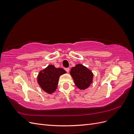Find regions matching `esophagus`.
Listing matches in <instances>:
<instances>
[{"label": "esophagus", "instance_id": "34e87169", "mask_svg": "<svg viewBox=\"0 0 134 134\" xmlns=\"http://www.w3.org/2000/svg\"><path fill=\"white\" fill-rule=\"evenodd\" d=\"M65 70L67 72H69V68H65Z\"/></svg>", "mask_w": 134, "mask_h": 134}]
</instances>
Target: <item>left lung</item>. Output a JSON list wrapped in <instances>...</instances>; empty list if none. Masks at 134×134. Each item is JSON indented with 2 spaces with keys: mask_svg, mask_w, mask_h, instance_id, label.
<instances>
[{
  "mask_svg": "<svg viewBox=\"0 0 134 134\" xmlns=\"http://www.w3.org/2000/svg\"><path fill=\"white\" fill-rule=\"evenodd\" d=\"M70 74L73 78L75 86L81 90L90 86L93 82V72L82 64H76L71 69Z\"/></svg>",
  "mask_w": 134,
  "mask_h": 134,
  "instance_id": "obj_1",
  "label": "left lung"
}]
</instances>
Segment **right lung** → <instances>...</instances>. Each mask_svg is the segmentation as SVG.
<instances>
[{"instance_id": "right-lung-1", "label": "right lung", "mask_w": 134, "mask_h": 134, "mask_svg": "<svg viewBox=\"0 0 134 134\" xmlns=\"http://www.w3.org/2000/svg\"><path fill=\"white\" fill-rule=\"evenodd\" d=\"M66 73L62 68H56L53 65H49L40 71L37 76V83L42 90L48 94H52L56 89L60 75Z\"/></svg>"}]
</instances>
